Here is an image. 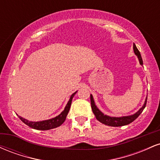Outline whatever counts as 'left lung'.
I'll return each instance as SVG.
<instances>
[{
    "instance_id": "left-lung-1",
    "label": "left lung",
    "mask_w": 160,
    "mask_h": 160,
    "mask_svg": "<svg viewBox=\"0 0 160 160\" xmlns=\"http://www.w3.org/2000/svg\"><path fill=\"white\" fill-rule=\"evenodd\" d=\"M133 49H134V52H135V54L136 55L138 58L139 63H140L141 65H143V60H142V58H141V53L138 51V49H137L136 46H135V43L133 44ZM147 99H148V96L146 97V99H145L144 101V104H143L142 107H141L140 109L136 112V113H134V114L117 117H111V116L106 115L102 113V112L98 108H97V106L95 105V101H94V98H93L92 95V94L90 95L92 110L93 113L95 114L97 120H98L99 122H102V123L106 125V126H113V127L126 126V125L131 123V122H133L135 119H137L138 117V116L142 113L143 111H144V108L146 107Z\"/></svg>"
}]
</instances>
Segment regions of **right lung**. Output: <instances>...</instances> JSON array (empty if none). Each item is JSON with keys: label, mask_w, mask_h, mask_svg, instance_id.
I'll use <instances>...</instances> for the list:
<instances>
[{"label": "right lung", "mask_w": 160, "mask_h": 160, "mask_svg": "<svg viewBox=\"0 0 160 160\" xmlns=\"http://www.w3.org/2000/svg\"><path fill=\"white\" fill-rule=\"evenodd\" d=\"M78 92V91H77ZM77 92H75L74 93H73L72 95L70 97V99L66 104L65 109L64 111L60 113L59 115L56 116V117H53L52 119H49V120H42V121H38V122H33V121H29L26 120V119L23 118V117L19 116V119L21 120L25 124H26L27 126H28L29 127L34 128V129L38 130H49L52 129V128H55L60 126L61 125L65 122L66 117H67L68 113L70 108L71 105V102H72V99L74 98V95L76 94Z\"/></svg>", "instance_id": "right-lung-1"}]
</instances>
